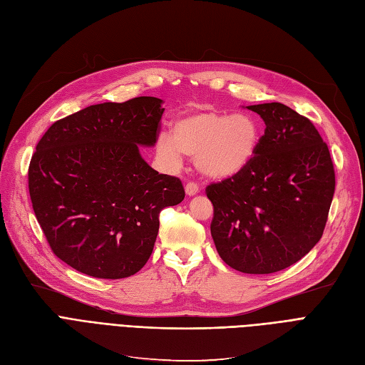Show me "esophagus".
Masks as SVG:
<instances>
[{
    "label": "esophagus",
    "mask_w": 365,
    "mask_h": 365,
    "mask_svg": "<svg viewBox=\"0 0 365 365\" xmlns=\"http://www.w3.org/2000/svg\"><path fill=\"white\" fill-rule=\"evenodd\" d=\"M185 191H186L187 195H195L200 191V187L195 182H187L186 186H185Z\"/></svg>",
    "instance_id": "1"
}]
</instances>
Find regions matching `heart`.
I'll return each mask as SVG.
<instances>
[{
	"label": "heart",
	"mask_w": 365,
	"mask_h": 365,
	"mask_svg": "<svg viewBox=\"0 0 365 365\" xmlns=\"http://www.w3.org/2000/svg\"><path fill=\"white\" fill-rule=\"evenodd\" d=\"M259 135L257 121L250 114L197 106L174 121L171 137L159 135L158 150L174 165L180 164L183 153L194 158L206 178L227 179L250 164Z\"/></svg>",
	"instance_id": "1"
}]
</instances>
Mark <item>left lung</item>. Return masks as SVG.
I'll return each mask as SVG.
<instances>
[{
    "instance_id": "1",
    "label": "left lung",
    "mask_w": 365,
    "mask_h": 365,
    "mask_svg": "<svg viewBox=\"0 0 365 365\" xmlns=\"http://www.w3.org/2000/svg\"><path fill=\"white\" fill-rule=\"evenodd\" d=\"M266 125L250 164L206 187L220 257L244 274L292 266L320 240L335 191L328 144L312 120L279 102L250 105Z\"/></svg>"
}]
</instances>
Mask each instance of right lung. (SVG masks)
Here are the masks:
<instances>
[{
	"instance_id": "obj_1",
	"label": "right lung",
	"mask_w": 365,
	"mask_h": 365,
	"mask_svg": "<svg viewBox=\"0 0 365 365\" xmlns=\"http://www.w3.org/2000/svg\"><path fill=\"white\" fill-rule=\"evenodd\" d=\"M162 101L90 105L57 120L36 145L29 190L52 252L76 271L118 279L153 251L159 213L179 205V178L159 174L140 145L159 137Z\"/></svg>"
}]
</instances>
